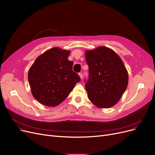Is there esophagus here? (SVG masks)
<instances>
[{
  "label": "esophagus",
  "instance_id": "esophagus-1",
  "mask_svg": "<svg viewBox=\"0 0 155 155\" xmlns=\"http://www.w3.org/2000/svg\"><path fill=\"white\" fill-rule=\"evenodd\" d=\"M78 75H79V77H80V78H81V79H82V78H83V74H82V73H80L78 74Z\"/></svg>",
  "mask_w": 155,
  "mask_h": 155
}]
</instances>
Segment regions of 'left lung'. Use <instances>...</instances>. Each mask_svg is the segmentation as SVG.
Returning <instances> with one entry per match:
<instances>
[{
	"label": "left lung",
	"instance_id": "left-lung-1",
	"mask_svg": "<svg viewBox=\"0 0 155 155\" xmlns=\"http://www.w3.org/2000/svg\"><path fill=\"white\" fill-rule=\"evenodd\" d=\"M89 77L85 89L91 102L99 108L115 106L125 91L129 75L122 59L111 49L99 46L85 52Z\"/></svg>",
	"mask_w": 155,
	"mask_h": 155
}]
</instances>
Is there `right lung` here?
Instances as JSON below:
<instances>
[{
    "mask_svg": "<svg viewBox=\"0 0 155 155\" xmlns=\"http://www.w3.org/2000/svg\"><path fill=\"white\" fill-rule=\"evenodd\" d=\"M70 52L52 48L38 56L31 66L28 82L33 97L40 103L50 107L59 105L80 81L72 70L73 62L68 59Z\"/></svg>",
    "mask_w": 155,
    "mask_h": 155,
    "instance_id": "right-lung-1",
    "label": "right lung"
}]
</instances>
